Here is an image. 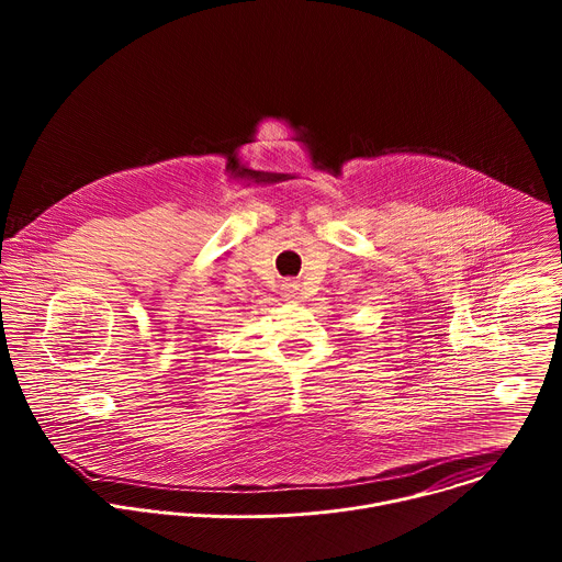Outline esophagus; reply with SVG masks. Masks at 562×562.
I'll use <instances>...</instances> for the list:
<instances>
[{
  "label": "esophagus",
  "mask_w": 562,
  "mask_h": 562,
  "mask_svg": "<svg viewBox=\"0 0 562 562\" xmlns=\"http://www.w3.org/2000/svg\"><path fill=\"white\" fill-rule=\"evenodd\" d=\"M282 293H284V297H295V293H297V284L295 282H284L282 284Z\"/></svg>",
  "instance_id": "34e87169"
}]
</instances>
